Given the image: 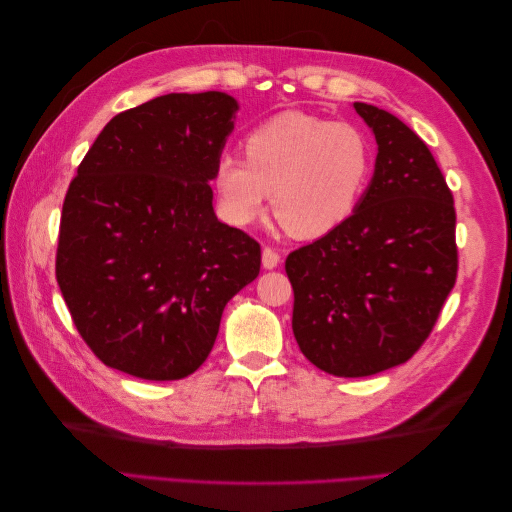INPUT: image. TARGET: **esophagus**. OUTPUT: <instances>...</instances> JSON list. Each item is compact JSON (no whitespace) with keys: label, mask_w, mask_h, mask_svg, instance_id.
I'll use <instances>...</instances> for the list:
<instances>
[{"label":"esophagus","mask_w":512,"mask_h":512,"mask_svg":"<svg viewBox=\"0 0 512 512\" xmlns=\"http://www.w3.org/2000/svg\"><path fill=\"white\" fill-rule=\"evenodd\" d=\"M277 265H280V254H277L273 247H269V245L262 247V267L275 269Z\"/></svg>","instance_id":"esophagus-1"}]
</instances>
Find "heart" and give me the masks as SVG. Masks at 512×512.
<instances>
[{"label":"heart","instance_id":"1","mask_svg":"<svg viewBox=\"0 0 512 512\" xmlns=\"http://www.w3.org/2000/svg\"><path fill=\"white\" fill-rule=\"evenodd\" d=\"M245 160L222 156L211 185L218 211L232 226H247L273 211L292 235L322 237L359 207L374 175L376 149L359 126L301 111L260 123L243 141Z\"/></svg>","mask_w":512,"mask_h":512}]
</instances>
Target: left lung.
Returning <instances> with one entry per match:
<instances>
[{"label": "left lung", "mask_w": 512, "mask_h": 512, "mask_svg": "<svg viewBox=\"0 0 512 512\" xmlns=\"http://www.w3.org/2000/svg\"><path fill=\"white\" fill-rule=\"evenodd\" d=\"M378 143L376 170L346 222L286 258L292 331L305 359L339 378L406 363L457 280L455 200L404 121L354 102Z\"/></svg>", "instance_id": "obj_1"}]
</instances>
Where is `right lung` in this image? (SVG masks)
<instances>
[{
	"label": "right lung",
	"instance_id": "add662e5",
	"mask_svg": "<svg viewBox=\"0 0 512 512\" xmlns=\"http://www.w3.org/2000/svg\"><path fill=\"white\" fill-rule=\"evenodd\" d=\"M235 98L168 94L115 115L61 209L55 277L98 359L143 380L207 361L226 303L260 273V245L222 224L211 175Z\"/></svg>",
	"mask_w": 512,
	"mask_h": 512
}]
</instances>
